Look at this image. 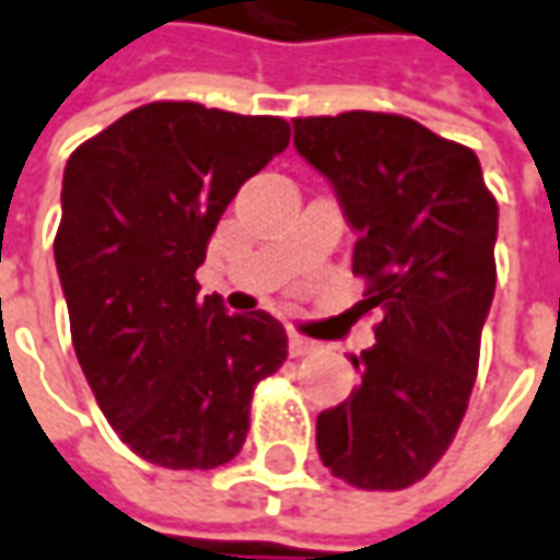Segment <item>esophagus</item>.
I'll list each match as a JSON object with an SVG mask.
<instances>
[{"instance_id":"1","label":"esophagus","mask_w":560,"mask_h":560,"mask_svg":"<svg viewBox=\"0 0 560 560\" xmlns=\"http://www.w3.org/2000/svg\"><path fill=\"white\" fill-rule=\"evenodd\" d=\"M313 350H316V343H313L310 338H303V335H298V331H291V335H288V353H291V357H310Z\"/></svg>"}]
</instances>
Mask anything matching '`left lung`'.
I'll use <instances>...</instances> for the list:
<instances>
[{
  "mask_svg": "<svg viewBox=\"0 0 560 560\" xmlns=\"http://www.w3.org/2000/svg\"><path fill=\"white\" fill-rule=\"evenodd\" d=\"M294 148L357 232L362 313L384 316L375 343L350 357L357 390L318 412V455L359 490H402L443 458L468 409L499 207L471 148L399 114L298 117Z\"/></svg>",
  "mask_w": 560,
  "mask_h": 560,
  "instance_id": "obj_1",
  "label": "left lung"
}]
</instances>
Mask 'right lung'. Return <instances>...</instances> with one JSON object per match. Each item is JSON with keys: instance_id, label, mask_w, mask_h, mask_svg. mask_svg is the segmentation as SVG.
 I'll return each mask as SVG.
<instances>
[{"instance_id": "right-lung-1", "label": "right lung", "mask_w": 560, "mask_h": 560, "mask_svg": "<svg viewBox=\"0 0 560 560\" xmlns=\"http://www.w3.org/2000/svg\"><path fill=\"white\" fill-rule=\"evenodd\" d=\"M281 117L151 102L70 154L55 266L98 409L136 455L210 471L242 453L250 396L288 359L281 322L198 298L207 242L288 148Z\"/></svg>"}]
</instances>
